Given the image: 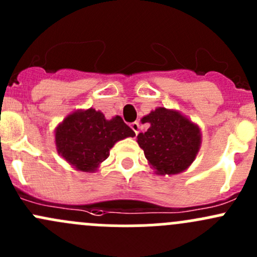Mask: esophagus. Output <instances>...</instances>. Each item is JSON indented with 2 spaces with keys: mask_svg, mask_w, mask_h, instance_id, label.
Here are the masks:
<instances>
[{
  "mask_svg": "<svg viewBox=\"0 0 257 257\" xmlns=\"http://www.w3.org/2000/svg\"><path fill=\"white\" fill-rule=\"evenodd\" d=\"M131 128L133 129L134 133L138 134V133H139V131H141V124H139L138 121H134V123H132V124H131Z\"/></svg>",
  "mask_w": 257,
  "mask_h": 257,
  "instance_id": "1",
  "label": "esophagus"
}]
</instances>
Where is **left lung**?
I'll return each instance as SVG.
<instances>
[{
  "mask_svg": "<svg viewBox=\"0 0 257 257\" xmlns=\"http://www.w3.org/2000/svg\"><path fill=\"white\" fill-rule=\"evenodd\" d=\"M143 123H150V128L139 133L138 144L157 174H178L193 163L201 143L198 125L162 107L145 115Z\"/></svg>",
  "mask_w": 257,
  "mask_h": 257,
  "instance_id": "8db88e82",
  "label": "left lung"
}]
</instances>
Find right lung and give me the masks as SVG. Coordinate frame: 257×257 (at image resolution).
Wrapping results in <instances>:
<instances>
[{"mask_svg": "<svg viewBox=\"0 0 257 257\" xmlns=\"http://www.w3.org/2000/svg\"><path fill=\"white\" fill-rule=\"evenodd\" d=\"M136 133L119 115L107 120L103 113L90 108L69 114L56 129L59 154L80 172H95L109 157L118 141Z\"/></svg>", "mask_w": 257, "mask_h": 257, "instance_id": "add662e5", "label": "right lung"}]
</instances>
